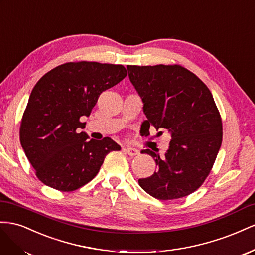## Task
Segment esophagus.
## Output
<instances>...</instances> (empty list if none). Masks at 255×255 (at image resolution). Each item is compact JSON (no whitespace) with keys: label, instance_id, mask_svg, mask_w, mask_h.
I'll return each instance as SVG.
<instances>
[{"label":"esophagus","instance_id":"esophagus-1","mask_svg":"<svg viewBox=\"0 0 255 255\" xmlns=\"http://www.w3.org/2000/svg\"><path fill=\"white\" fill-rule=\"evenodd\" d=\"M125 151L127 152V154H128L129 156H131V157H134V156H136V155H139V150L135 149V148H132V147H127V148H125Z\"/></svg>","mask_w":255,"mask_h":255}]
</instances>
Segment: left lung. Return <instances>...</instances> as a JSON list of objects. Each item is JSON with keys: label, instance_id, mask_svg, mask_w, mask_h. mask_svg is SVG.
<instances>
[{"label": "left lung", "instance_id": "left-lung-1", "mask_svg": "<svg viewBox=\"0 0 255 255\" xmlns=\"http://www.w3.org/2000/svg\"><path fill=\"white\" fill-rule=\"evenodd\" d=\"M129 79L144 104L149 128L168 130L172 140L163 157L150 149L157 172L139 185L161 201L184 198L199 189L213 169L222 143V120L212 93L201 79L180 65H128Z\"/></svg>", "mask_w": 255, "mask_h": 255}]
</instances>
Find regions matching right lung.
<instances>
[{
  "label": "right lung",
  "mask_w": 255,
  "mask_h": 255,
  "mask_svg": "<svg viewBox=\"0 0 255 255\" xmlns=\"http://www.w3.org/2000/svg\"><path fill=\"white\" fill-rule=\"evenodd\" d=\"M127 76L123 65L69 62L36 83L20 124V142L37 178L63 192L97 175L109 152L121 146L110 137L87 140L80 132L100 94Z\"/></svg>",
  "instance_id": "right-lung-1"
}]
</instances>
